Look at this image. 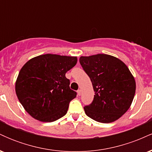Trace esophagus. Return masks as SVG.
<instances>
[{
  "label": "esophagus",
  "mask_w": 152,
  "mask_h": 152,
  "mask_svg": "<svg viewBox=\"0 0 152 152\" xmlns=\"http://www.w3.org/2000/svg\"><path fill=\"white\" fill-rule=\"evenodd\" d=\"M81 91L80 90V89H78L77 91V94H78V96H80V95H81Z\"/></svg>",
  "instance_id": "1"
}]
</instances>
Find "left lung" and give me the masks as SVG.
<instances>
[{
    "instance_id": "left-lung-1",
    "label": "left lung",
    "mask_w": 152,
    "mask_h": 152,
    "mask_svg": "<svg viewBox=\"0 0 152 152\" xmlns=\"http://www.w3.org/2000/svg\"><path fill=\"white\" fill-rule=\"evenodd\" d=\"M79 62L95 92L91 104L83 108L86 114L101 123L118 119L129 109L135 95L136 82L129 68L107 54L81 56Z\"/></svg>"
}]
</instances>
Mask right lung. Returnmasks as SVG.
Here are the masks:
<instances>
[{
	"label": "right lung",
	"mask_w": 152,
	"mask_h": 152,
	"mask_svg": "<svg viewBox=\"0 0 152 152\" xmlns=\"http://www.w3.org/2000/svg\"><path fill=\"white\" fill-rule=\"evenodd\" d=\"M76 63V56L48 53L24 64L15 81V93L33 118L52 122L66 114L76 92L70 88L66 73Z\"/></svg>",
	"instance_id": "add662e5"
}]
</instances>
